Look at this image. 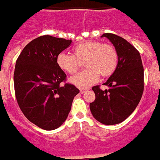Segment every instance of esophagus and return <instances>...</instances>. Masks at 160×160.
<instances>
[{
	"instance_id": "esophagus-1",
	"label": "esophagus",
	"mask_w": 160,
	"mask_h": 160,
	"mask_svg": "<svg viewBox=\"0 0 160 160\" xmlns=\"http://www.w3.org/2000/svg\"><path fill=\"white\" fill-rule=\"evenodd\" d=\"M88 90V88H80V93H84V92H87Z\"/></svg>"
}]
</instances>
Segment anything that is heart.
Instances as JSON below:
<instances>
[{"label": "heart", "mask_w": 160, "mask_h": 160, "mask_svg": "<svg viewBox=\"0 0 160 160\" xmlns=\"http://www.w3.org/2000/svg\"><path fill=\"white\" fill-rule=\"evenodd\" d=\"M84 60L86 69L69 79V82L80 88H87L102 77H109L118 65V53L113 45L99 41L79 43L72 49V54L62 52L57 55L58 67L64 72L73 74L77 71L79 61Z\"/></svg>", "instance_id": "heart-1"}]
</instances>
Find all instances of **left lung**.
I'll use <instances>...</instances> for the list:
<instances>
[{
    "mask_svg": "<svg viewBox=\"0 0 160 160\" xmlns=\"http://www.w3.org/2000/svg\"><path fill=\"white\" fill-rule=\"evenodd\" d=\"M118 53V65L104 83L109 89L93 86L94 102L89 104L92 116L106 125L121 123L138 107L144 89V69L141 55L125 39L111 33H104Z\"/></svg>",
    "mask_w": 160,
    "mask_h": 160,
    "instance_id": "left-lung-1",
    "label": "left lung"
}]
</instances>
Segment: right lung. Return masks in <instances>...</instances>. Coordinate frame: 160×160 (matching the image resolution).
I'll return each mask as SVG.
<instances>
[{
  "instance_id": "add662e5",
  "label": "right lung",
  "mask_w": 160,
  "mask_h": 160,
  "mask_svg": "<svg viewBox=\"0 0 160 160\" xmlns=\"http://www.w3.org/2000/svg\"><path fill=\"white\" fill-rule=\"evenodd\" d=\"M72 40L42 36L28 43L16 61L15 96L27 119L45 130L58 128L67 119L80 90L73 84L60 85L67 77L56 58Z\"/></svg>"
}]
</instances>
